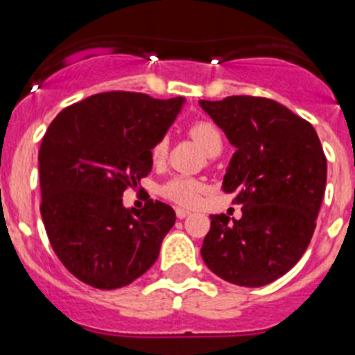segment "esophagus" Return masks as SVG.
<instances>
[{"label":"esophagus","instance_id":"esophagus-1","mask_svg":"<svg viewBox=\"0 0 355 355\" xmlns=\"http://www.w3.org/2000/svg\"><path fill=\"white\" fill-rule=\"evenodd\" d=\"M191 212L189 211H186V209H177V218L178 220H184V218H187V216H189Z\"/></svg>","mask_w":355,"mask_h":355}]
</instances>
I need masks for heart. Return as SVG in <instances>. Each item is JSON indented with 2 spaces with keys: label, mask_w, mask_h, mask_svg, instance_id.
<instances>
[{
  "label": "heart",
  "mask_w": 355,
  "mask_h": 355,
  "mask_svg": "<svg viewBox=\"0 0 355 355\" xmlns=\"http://www.w3.org/2000/svg\"><path fill=\"white\" fill-rule=\"evenodd\" d=\"M189 135L205 152H209L214 144L221 143L220 130L212 123L207 121H198L195 125H191ZM166 153H168V139L162 137L150 150V157H152L153 164H160L166 159ZM160 193L168 200H171V202L178 203V205L193 207V205H196V202L200 200V195L203 193V184L200 180H195V178L189 177H175L166 182L162 189H160Z\"/></svg>",
  "instance_id": "heart-1"
}]
</instances>
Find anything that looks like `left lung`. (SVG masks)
<instances>
[{"mask_svg":"<svg viewBox=\"0 0 355 355\" xmlns=\"http://www.w3.org/2000/svg\"><path fill=\"white\" fill-rule=\"evenodd\" d=\"M236 148L221 189L236 193L241 220L211 214L202 259L227 282L261 288L300 261L313 237L327 159L311 123L268 98L200 100Z\"/></svg>","mask_w":355,"mask_h":355,"instance_id":"left-lung-1","label":"left lung"}]
</instances>
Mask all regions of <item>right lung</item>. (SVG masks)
<instances>
[{
  "label": "right lung",
  "instance_id": "obj_1",
  "mask_svg": "<svg viewBox=\"0 0 355 355\" xmlns=\"http://www.w3.org/2000/svg\"><path fill=\"white\" fill-rule=\"evenodd\" d=\"M186 100L101 92L71 105L39 150L41 216L60 263L98 289L128 286L153 266L175 225L168 203L126 209L123 193L152 171L150 150Z\"/></svg>",
  "mask_w": 355,
  "mask_h": 355
}]
</instances>
